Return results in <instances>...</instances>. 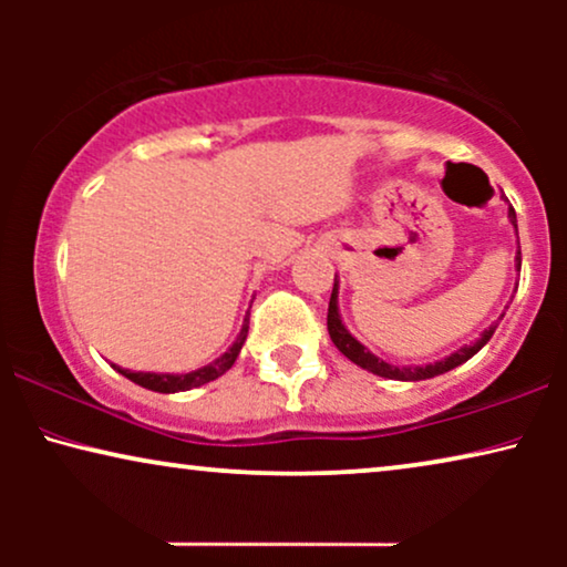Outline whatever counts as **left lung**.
<instances>
[{
  "instance_id": "1",
  "label": "left lung",
  "mask_w": 567,
  "mask_h": 567,
  "mask_svg": "<svg viewBox=\"0 0 567 567\" xmlns=\"http://www.w3.org/2000/svg\"><path fill=\"white\" fill-rule=\"evenodd\" d=\"M508 216H511V221H514V227H516V212H514V208H511ZM516 268H522V250L516 252ZM495 328H498V324H491V328H487L483 336L475 340V343L464 346L456 353L449 355V359L429 363V367H392V363L377 359L374 353L367 351V348H363L359 340H355L351 332L343 328V322H340V315H338V281H336V286H332L330 305H328V332H330V340L336 343L338 351L343 353L346 359H351L355 367L367 369V371H371V374L384 377V379H400V382H421V379L439 377V374H444V371H452L454 367H460V363L470 361L472 355H475L480 348H483L487 340L493 338Z\"/></svg>"
}]
</instances>
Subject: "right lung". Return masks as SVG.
Returning a JSON list of instances; mask_svg holds the SVG:
<instances>
[{
    "instance_id": "right-lung-1",
    "label": "right lung",
    "mask_w": 567,
    "mask_h": 567,
    "mask_svg": "<svg viewBox=\"0 0 567 567\" xmlns=\"http://www.w3.org/2000/svg\"><path fill=\"white\" fill-rule=\"evenodd\" d=\"M247 330H250V312H247V317H245V324H243V330H239L235 346H231L229 351L221 355V359H216L214 363H208V367L198 369V371H190V374H146V371H128V369H118V371L126 379H131V382L142 384L152 392H165L167 394V392L193 390V386L214 382L216 377H221L224 371L231 369V363H235L237 355H239V348H243V343H245Z\"/></svg>"
}]
</instances>
